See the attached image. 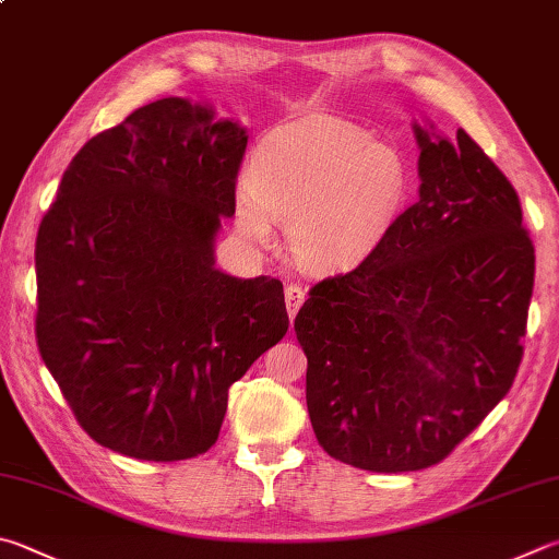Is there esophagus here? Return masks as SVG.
I'll return each mask as SVG.
<instances>
[{"mask_svg": "<svg viewBox=\"0 0 559 559\" xmlns=\"http://www.w3.org/2000/svg\"><path fill=\"white\" fill-rule=\"evenodd\" d=\"M302 300H306V290H302L298 283H290V286H286V308H288V318L293 322V318H296Z\"/></svg>", "mask_w": 559, "mask_h": 559, "instance_id": "34e87169", "label": "esophagus"}]
</instances>
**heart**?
Returning <instances> with one entry per match:
<instances>
[{
	"instance_id": "obj_1",
	"label": "heart",
	"mask_w": 559,
	"mask_h": 559,
	"mask_svg": "<svg viewBox=\"0 0 559 559\" xmlns=\"http://www.w3.org/2000/svg\"><path fill=\"white\" fill-rule=\"evenodd\" d=\"M251 180L237 188V229L269 245L273 219L288 225L300 266L347 269L389 235L411 192V164L369 129L310 115L269 131L253 148Z\"/></svg>"
}]
</instances>
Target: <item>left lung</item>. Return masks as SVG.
<instances>
[{
  "mask_svg": "<svg viewBox=\"0 0 559 559\" xmlns=\"http://www.w3.org/2000/svg\"><path fill=\"white\" fill-rule=\"evenodd\" d=\"M413 129L418 200L296 314L314 438L385 474L442 462L509 393L535 281L511 180L464 129Z\"/></svg>",
  "mask_w": 559,
  "mask_h": 559,
  "instance_id": "left-lung-1",
  "label": "left lung"
}]
</instances>
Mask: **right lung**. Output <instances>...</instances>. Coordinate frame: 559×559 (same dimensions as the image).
<instances>
[{
	"instance_id": "obj_1",
	"label": "right lung",
	"mask_w": 559,
	"mask_h": 559,
	"mask_svg": "<svg viewBox=\"0 0 559 559\" xmlns=\"http://www.w3.org/2000/svg\"><path fill=\"white\" fill-rule=\"evenodd\" d=\"M247 129L164 97L66 168L36 237V342L83 430L148 462L207 452L229 385L288 332L283 283L215 269Z\"/></svg>"
}]
</instances>
